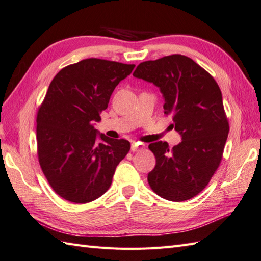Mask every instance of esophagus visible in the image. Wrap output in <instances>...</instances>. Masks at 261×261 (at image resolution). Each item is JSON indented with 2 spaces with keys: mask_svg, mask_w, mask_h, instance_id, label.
I'll list each match as a JSON object with an SVG mask.
<instances>
[{
  "mask_svg": "<svg viewBox=\"0 0 261 261\" xmlns=\"http://www.w3.org/2000/svg\"><path fill=\"white\" fill-rule=\"evenodd\" d=\"M143 149V146H141V145H138L137 143H133L132 144V151H139V150H142Z\"/></svg>",
  "mask_w": 261,
  "mask_h": 261,
  "instance_id": "34e87169",
  "label": "esophagus"
}]
</instances>
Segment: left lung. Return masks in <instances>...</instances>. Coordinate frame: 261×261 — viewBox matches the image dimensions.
Wrapping results in <instances>:
<instances>
[{"instance_id": "obj_1", "label": "left lung", "mask_w": 261, "mask_h": 261, "mask_svg": "<svg viewBox=\"0 0 261 261\" xmlns=\"http://www.w3.org/2000/svg\"><path fill=\"white\" fill-rule=\"evenodd\" d=\"M133 75L152 83L164 95V113L173 116L182 141L149 144L156 158L148 174L152 192L170 201L193 198L218 169L229 132L220 88L213 76L180 54L139 64Z\"/></svg>"}]
</instances>
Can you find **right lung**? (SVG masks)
<instances>
[{
	"label": "right lung",
	"mask_w": 261,
	"mask_h": 261,
	"mask_svg": "<svg viewBox=\"0 0 261 261\" xmlns=\"http://www.w3.org/2000/svg\"><path fill=\"white\" fill-rule=\"evenodd\" d=\"M134 64L86 59L63 67L50 82L36 116L37 157L49 186L62 198L86 204L110 188L126 139L94 129L118 83Z\"/></svg>",
	"instance_id": "add662e5"
}]
</instances>
